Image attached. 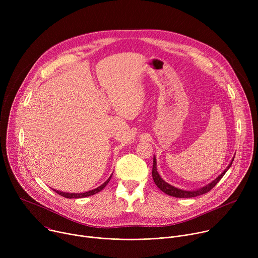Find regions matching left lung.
I'll return each mask as SVG.
<instances>
[{
  "mask_svg": "<svg viewBox=\"0 0 258 258\" xmlns=\"http://www.w3.org/2000/svg\"><path fill=\"white\" fill-rule=\"evenodd\" d=\"M234 158L235 156L233 157L232 161L230 162V164L227 166V168L220 173L216 178H214L211 182L207 183V185H205L204 187H201L200 189H196V190H182V189H179V188H176L174 186H171L169 185L168 182H166L161 176L160 174L158 173L157 171V162H156V157L154 155L153 157V168H152V176H153V179H154V182L156 183V186L162 191L164 192L165 194L169 195V196H172V197H176V198H192V197H197V196H200V195H203L207 192H209L216 183L222 179V177L225 175V173L228 171V169L231 167L233 161H234Z\"/></svg>",
  "mask_w": 258,
  "mask_h": 258,
  "instance_id": "left-lung-1",
  "label": "left lung"
}]
</instances>
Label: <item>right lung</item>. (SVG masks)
Here are the masks:
<instances>
[{
  "instance_id": "right-lung-1",
  "label": "right lung",
  "mask_w": 258,
  "mask_h": 258,
  "mask_svg": "<svg viewBox=\"0 0 258 258\" xmlns=\"http://www.w3.org/2000/svg\"><path fill=\"white\" fill-rule=\"evenodd\" d=\"M111 176H112V174L110 175V176L108 177V179H107L106 181H104V182L102 183V185L99 186L98 188H96V189H94V190H91V191H88V192H85V193H66V192H61V191L55 190V189H53V191H55L57 194H59V195L65 197V198H69V199H72V198H75V199H78V198H85V197L92 196V195L97 194V193H99L100 191H102V190L107 186V183L109 182V180H110V178H111Z\"/></svg>"
}]
</instances>
